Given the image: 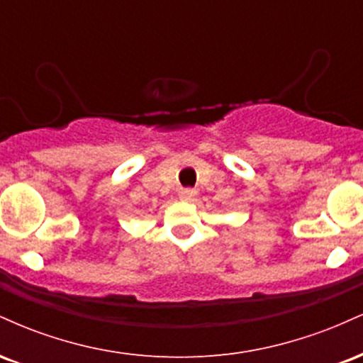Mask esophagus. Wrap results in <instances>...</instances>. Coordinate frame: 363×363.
Segmentation results:
<instances>
[{"label": "esophagus", "instance_id": "34e87169", "mask_svg": "<svg viewBox=\"0 0 363 363\" xmlns=\"http://www.w3.org/2000/svg\"><path fill=\"white\" fill-rule=\"evenodd\" d=\"M196 196V189H191V187H182V189H179V198L182 199V201H191Z\"/></svg>", "mask_w": 363, "mask_h": 363}]
</instances>
